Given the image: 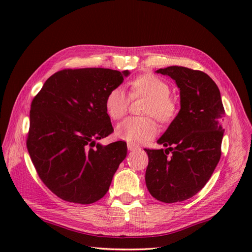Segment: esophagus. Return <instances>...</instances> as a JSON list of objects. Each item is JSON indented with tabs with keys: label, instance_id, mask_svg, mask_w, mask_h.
Segmentation results:
<instances>
[{
	"label": "esophagus",
	"instance_id": "34e87169",
	"mask_svg": "<svg viewBox=\"0 0 252 252\" xmlns=\"http://www.w3.org/2000/svg\"><path fill=\"white\" fill-rule=\"evenodd\" d=\"M137 148L138 147L136 145H134V144H131V143L127 144V149H129V151H135V149H137Z\"/></svg>",
	"mask_w": 252,
	"mask_h": 252
}]
</instances>
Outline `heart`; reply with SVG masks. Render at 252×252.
<instances>
[{
	"instance_id": "1",
	"label": "heart",
	"mask_w": 252,
	"mask_h": 252,
	"mask_svg": "<svg viewBox=\"0 0 252 252\" xmlns=\"http://www.w3.org/2000/svg\"><path fill=\"white\" fill-rule=\"evenodd\" d=\"M130 87L132 98H147L143 109V114L147 117L127 118L118 126L117 135L121 140L136 144L151 140L156 135L157 126L153 117L161 123L170 122L176 116L178 104L170 96L169 84L154 74H144L134 79ZM129 106L130 97L120 87L112 89L105 100L106 111L112 120L125 117Z\"/></svg>"
}]
</instances>
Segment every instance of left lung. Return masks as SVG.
<instances>
[{
    "instance_id": "left-lung-1",
    "label": "left lung",
    "mask_w": 252,
    "mask_h": 252,
    "mask_svg": "<svg viewBox=\"0 0 252 252\" xmlns=\"http://www.w3.org/2000/svg\"><path fill=\"white\" fill-rule=\"evenodd\" d=\"M157 73L175 81L181 109L157 141L167 149L145 148V181L154 198L172 203L195 196L211 178L221 158L225 110L218 85L207 73L181 66Z\"/></svg>"
}]
</instances>
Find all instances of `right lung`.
Segmentation results:
<instances>
[{"label":"right lung","mask_w":252,"mask_h":252,"mask_svg":"<svg viewBox=\"0 0 252 252\" xmlns=\"http://www.w3.org/2000/svg\"><path fill=\"white\" fill-rule=\"evenodd\" d=\"M129 71L63 69L46 80L32 99L27 148L42 182L63 200L89 205L103 198L126 143H96L114 132L107 95Z\"/></svg>","instance_id":"obj_1"}]
</instances>
